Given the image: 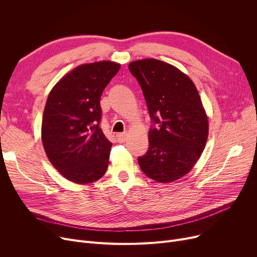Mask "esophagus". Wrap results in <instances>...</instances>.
Here are the masks:
<instances>
[{
  "label": "esophagus",
  "mask_w": 257,
  "mask_h": 257,
  "mask_svg": "<svg viewBox=\"0 0 257 257\" xmlns=\"http://www.w3.org/2000/svg\"><path fill=\"white\" fill-rule=\"evenodd\" d=\"M126 136H127L126 133H118V134H116L117 142L118 143H124L125 140H126Z\"/></svg>",
  "instance_id": "1"
}]
</instances>
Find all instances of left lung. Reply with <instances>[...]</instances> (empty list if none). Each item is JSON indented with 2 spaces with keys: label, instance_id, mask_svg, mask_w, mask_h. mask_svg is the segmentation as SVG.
I'll return each mask as SVG.
<instances>
[{
  "label": "left lung",
  "instance_id": "8db88e82",
  "mask_svg": "<svg viewBox=\"0 0 257 257\" xmlns=\"http://www.w3.org/2000/svg\"><path fill=\"white\" fill-rule=\"evenodd\" d=\"M142 87L152 120L149 148L138 158L142 171L157 182L180 179L204 150L208 119L193 81L157 59L129 63Z\"/></svg>",
  "mask_w": 257,
  "mask_h": 257
}]
</instances>
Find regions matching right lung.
<instances>
[{
  "instance_id": "1",
  "label": "right lung",
  "mask_w": 257,
  "mask_h": 257,
  "mask_svg": "<svg viewBox=\"0 0 257 257\" xmlns=\"http://www.w3.org/2000/svg\"><path fill=\"white\" fill-rule=\"evenodd\" d=\"M119 67L111 61L79 65L49 94L42 124L43 145L53 167L72 182L91 183L107 170L112 144L100 128V99Z\"/></svg>"
}]
</instances>
